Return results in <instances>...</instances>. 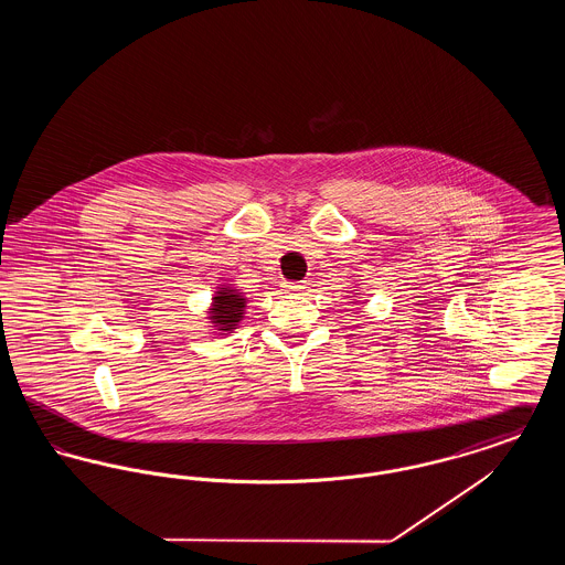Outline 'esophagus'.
I'll return each mask as SVG.
<instances>
[{
  "instance_id": "esophagus-1",
  "label": "esophagus",
  "mask_w": 565,
  "mask_h": 565,
  "mask_svg": "<svg viewBox=\"0 0 565 565\" xmlns=\"http://www.w3.org/2000/svg\"><path fill=\"white\" fill-rule=\"evenodd\" d=\"M305 288H307V284H305V281H290V284H284V290H286V292H292V295H300V292H305Z\"/></svg>"
}]
</instances>
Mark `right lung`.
Instances as JSON below:
<instances>
[{
  "label": "right lung",
  "mask_w": 565,
  "mask_h": 565,
  "mask_svg": "<svg viewBox=\"0 0 565 565\" xmlns=\"http://www.w3.org/2000/svg\"><path fill=\"white\" fill-rule=\"evenodd\" d=\"M247 298L233 284H217L212 305L207 309V320L214 334H231L245 318Z\"/></svg>",
  "instance_id": "1"
}]
</instances>
